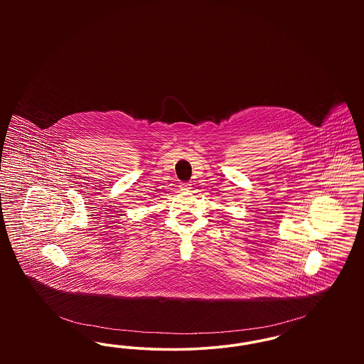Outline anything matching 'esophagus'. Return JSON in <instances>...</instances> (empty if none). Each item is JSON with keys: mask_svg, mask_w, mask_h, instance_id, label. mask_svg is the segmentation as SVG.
I'll return each mask as SVG.
<instances>
[{"mask_svg": "<svg viewBox=\"0 0 364 364\" xmlns=\"http://www.w3.org/2000/svg\"><path fill=\"white\" fill-rule=\"evenodd\" d=\"M190 186H191V184H188V183H181V184H180V187H181V190H184V191L190 190V188H191Z\"/></svg>", "mask_w": 364, "mask_h": 364, "instance_id": "obj_1", "label": "esophagus"}]
</instances>
